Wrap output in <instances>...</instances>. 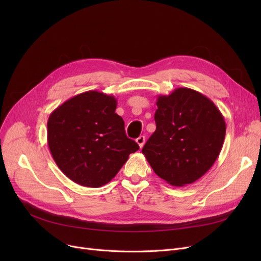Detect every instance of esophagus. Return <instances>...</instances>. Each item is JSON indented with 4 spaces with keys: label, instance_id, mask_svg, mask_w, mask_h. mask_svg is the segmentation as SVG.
<instances>
[{
    "label": "esophagus",
    "instance_id": "esophagus-1",
    "mask_svg": "<svg viewBox=\"0 0 261 261\" xmlns=\"http://www.w3.org/2000/svg\"><path fill=\"white\" fill-rule=\"evenodd\" d=\"M136 143H138V145L140 146V148H142L145 144V136L144 135H141L140 138L136 139Z\"/></svg>",
    "mask_w": 261,
    "mask_h": 261
}]
</instances>
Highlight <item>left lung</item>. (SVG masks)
<instances>
[{
  "mask_svg": "<svg viewBox=\"0 0 261 261\" xmlns=\"http://www.w3.org/2000/svg\"><path fill=\"white\" fill-rule=\"evenodd\" d=\"M156 106V130L142 152L168 184L194 183L220 154L226 132L224 117L206 96L188 88L159 95Z\"/></svg>",
  "mask_w": 261,
  "mask_h": 261,
  "instance_id": "8db88e82",
  "label": "left lung"
}]
</instances>
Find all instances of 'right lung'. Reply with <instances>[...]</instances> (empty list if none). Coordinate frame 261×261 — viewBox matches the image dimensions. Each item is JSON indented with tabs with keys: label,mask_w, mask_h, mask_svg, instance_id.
<instances>
[{
	"label": "right lung",
	"mask_w": 261,
	"mask_h": 261,
	"mask_svg": "<svg viewBox=\"0 0 261 261\" xmlns=\"http://www.w3.org/2000/svg\"><path fill=\"white\" fill-rule=\"evenodd\" d=\"M112 95L88 91L64 101L47 120V144L59 169L73 182L100 187L117 174L139 145L127 138Z\"/></svg>",
	"instance_id": "right-lung-1"
}]
</instances>
